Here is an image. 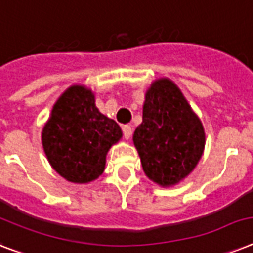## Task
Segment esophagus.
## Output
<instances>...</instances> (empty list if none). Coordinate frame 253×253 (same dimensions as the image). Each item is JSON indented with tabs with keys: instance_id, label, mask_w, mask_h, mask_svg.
<instances>
[{
	"instance_id": "1",
	"label": "esophagus",
	"mask_w": 253,
	"mask_h": 253,
	"mask_svg": "<svg viewBox=\"0 0 253 253\" xmlns=\"http://www.w3.org/2000/svg\"><path fill=\"white\" fill-rule=\"evenodd\" d=\"M122 131H123V136L126 139H130L131 138V134H132V128H131L130 125H125L122 126Z\"/></svg>"
}]
</instances>
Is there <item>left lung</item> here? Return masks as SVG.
<instances>
[{
    "label": "left lung",
    "mask_w": 253,
    "mask_h": 253,
    "mask_svg": "<svg viewBox=\"0 0 253 253\" xmlns=\"http://www.w3.org/2000/svg\"><path fill=\"white\" fill-rule=\"evenodd\" d=\"M132 139L144 173L162 186L174 185L188 176L205 147L201 121L168 79L155 81L146 93L143 122Z\"/></svg>",
    "instance_id": "1"
}]
</instances>
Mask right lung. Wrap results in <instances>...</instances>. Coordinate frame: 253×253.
Segmentation results:
<instances>
[{"mask_svg": "<svg viewBox=\"0 0 253 253\" xmlns=\"http://www.w3.org/2000/svg\"><path fill=\"white\" fill-rule=\"evenodd\" d=\"M121 138L118 123L99 113L91 90L81 85L71 86L57 99L42 132L49 164L76 184L102 174L107 151Z\"/></svg>", "mask_w": 253, "mask_h": 253, "instance_id": "add662e5", "label": "right lung"}]
</instances>
